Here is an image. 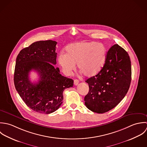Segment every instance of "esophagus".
I'll list each match as a JSON object with an SVG mask.
<instances>
[{
	"instance_id": "34e87169",
	"label": "esophagus",
	"mask_w": 147,
	"mask_h": 147,
	"mask_svg": "<svg viewBox=\"0 0 147 147\" xmlns=\"http://www.w3.org/2000/svg\"><path fill=\"white\" fill-rule=\"evenodd\" d=\"M79 81L78 80H74V84L75 85H78V84H79Z\"/></svg>"
}]
</instances>
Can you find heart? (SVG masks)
Segmentation results:
<instances>
[{
  "label": "heart",
  "instance_id": "1",
  "mask_svg": "<svg viewBox=\"0 0 147 147\" xmlns=\"http://www.w3.org/2000/svg\"><path fill=\"white\" fill-rule=\"evenodd\" d=\"M107 55V49L102 43L94 41L80 42L68 45L66 54L61 53L58 62L65 74L69 76L78 69L85 77L96 75L103 67Z\"/></svg>",
  "mask_w": 147,
  "mask_h": 147
}]
</instances>
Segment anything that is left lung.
Segmentation results:
<instances>
[{
    "label": "left lung",
    "instance_id": "obj_1",
    "mask_svg": "<svg viewBox=\"0 0 147 147\" xmlns=\"http://www.w3.org/2000/svg\"><path fill=\"white\" fill-rule=\"evenodd\" d=\"M131 81V64L128 54L115 44L107 52L101 70L86 81L89 87L84 98L86 106L98 114L111 110L125 96Z\"/></svg>",
    "mask_w": 147,
    "mask_h": 147
}]
</instances>
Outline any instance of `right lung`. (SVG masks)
Returning <instances> with one entry per match:
<instances>
[{
	"label": "right lung",
	"instance_id": "add662e5",
	"mask_svg": "<svg viewBox=\"0 0 147 147\" xmlns=\"http://www.w3.org/2000/svg\"><path fill=\"white\" fill-rule=\"evenodd\" d=\"M57 42L39 41L23 49L17 56L14 73V84L18 94L32 110L51 114L62 103L63 91L73 86V80L62 76L55 68ZM31 70L40 76L37 83H32L29 74Z\"/></svg>",
	"mask_w": 147,
	"mask_h": 147
}]
</instances>
